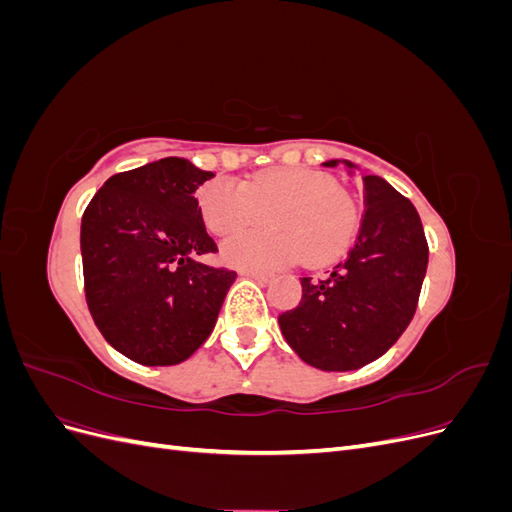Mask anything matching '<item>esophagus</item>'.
I'll return each mask as SVG.
<instances>
[{
    "mask_svg": "<svg viewBox=\"0 0 512 512\" xmlns=\"http://www.w3.org/2000/svg\"><path fill=\"white\" fill-rule=\"evenodd\" d=\"M243 275L252 277V280L262 282V284H267L269 280H273V273H269V271H260V269H245V271H243Z\"/></svg>",
    "mask_w": 512,
    "mask_h": 512,
    "instance_id": "1",
    "label": "esophagus"
}]
</instances>
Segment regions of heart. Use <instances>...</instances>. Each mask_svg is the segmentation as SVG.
<instances>
[{
    "label": "heart",
    "instance_id": "1",
    "mask_svg": "<svg viewBox=\"0 0 512 512\" xmlns=\"http://www.w3.org/2000/svg\"><path fill=\"white\" fill-rule=\"evenodd\" d=\"M198 207L209 232L230 237L269 222L222 245L235 267H271L297 258L327 265L342 256L359 228V207L333 177L312 168L277 166L235 185L213 179L198 190Z\"/></svg>",
    "mask_w": 512,
    "mask_h": 512
}]
</instances>
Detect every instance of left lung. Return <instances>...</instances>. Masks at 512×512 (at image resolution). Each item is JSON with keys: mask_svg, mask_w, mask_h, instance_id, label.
I'll list each match as a JSON object with an SVG mask.
<instances>
[{"mask_svg": "<svg viewBox=\"0 0 512 512\" xmlns=\"http://www.w3.org/2000/svg\"><path fill=\"white\" fill-rule=\"evenodd\" d=\"M363 188V220L348 256L329 275L301 277L299 305L280 316L290 348L324 371L359 369L389 350L416 312L427 271L414 205L382 177L365 175Z\"/></svg>", "mask_w": 512, "mask_h": 512, "instance_id": "obj_1", "label": "left lung"}]
</instances>
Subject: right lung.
<instances>
[{
	"mask_svg": "<svg viewBox=\"0 0 512 512\" xmlns=\"http://www.w3.org/2000/svg\"><path fill=\"white\" fill-rule=\"evenodd\" d=\"M213 173L164 158L117 173L81 222L85 299L104 339L141 365H175L211 335L237 273L218 252L196 200Z\"/></svg>",
	"mask_w": 512,
	"mask_h": 512,
	"instance_id": "1",
	"label": "right lung"
}]
</instances>
